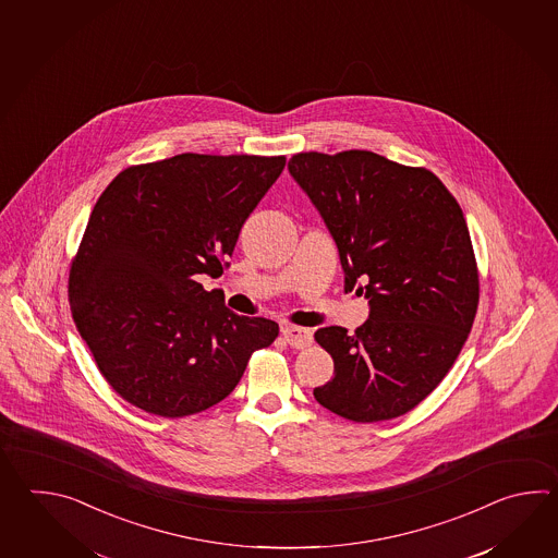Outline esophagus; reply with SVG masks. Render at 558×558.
<instances>
[{
    "instance_id": "34e87169",
    "label": "esophagus",
    "mask_w": 558,
    "mask_h": 558,
    "mask_svg": "<svg viewBox=\"0 0 558 558\" xmlns=\"http://www.w3.org/2000/svg\"><path fill=\"white\" fill-rule=\"evenodd\" d=\"M284 341L295 347V349H305L313 341V332L311 329H303V327H295V325H284L283 329Z\"/></svg>"
}]
</instances>
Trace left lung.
I'll list each match as a JSON object with an SVG mask.
<instances>
[{"label":"left lung","mask_w":558,"mask_h":558,"mask_svg":"<svg viewBox=\"0 0 558 558\" xmlns=\"http://www.w3.org/2000/svg\"><path fill=\"white\" fill-rule=\"evenodd\" d=\"M287 167L331 233L344 291L368 301L353 335L315 332L335 373L313 395L355 423L404 415L445 379L473 327L478 274L463 211L427 169L373 151H308Z\"/></svg>","instance_id":"8db88e82"}]
</instances>
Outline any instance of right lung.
I'll return each instance as SVG.
<instances>
[{
	"label": "right lung",
	"instance_id": "obj_1",
	"mask_svg": "<svg viewBox=\"0 0 558 558\" xmlns=\"http://www.w3.org/2000/svg\"><path fill=\"white\" fill-rule=\"evenodd\" d=\"M284 157L181 154L128 167L95 203L70 271L77 331L113 391L151 415H195L238 387L279 325L197 283L229 267Z\"/></svg>",
	"mask_w": 558,
	"mask_h": 558
}]
</instances>
